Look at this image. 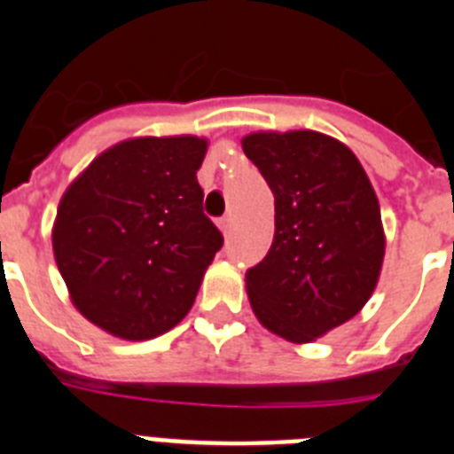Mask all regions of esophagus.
<instances>
[{
    "instance_id": "esophagus-1",
    "label": "esophagus",
    "mask_w": 454,
    "mask_h": 454,
    "mask_svg": "<svg viewBox=\"0 0 454 454\" xmlns=\"http://www.w3.org/2000/svg\"><path fill=\"white\" fill-rule=\"evenodd\" d=\"M219 228H222L223 235H228V232L232 231V215L222 216V219H219Z\"/></svg>"
}]
</instances>
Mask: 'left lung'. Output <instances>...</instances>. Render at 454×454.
<instances>
[{
  "instance_id": "left-lung-1",
  "label": "left lung",
  "mask_w": 454,
  "mask_h": 454,
  "mask_svg": "<svg viewBox=\"0 0 454 454\" xmlns=\"http://www.w3.org/2000/svg\"><path fill=\"white\" fill-rule=\"evenodd\" d=\"M274 194V242L247 271V294L267 331L313 342L352 320L384 262L380 200L342 141L313 129L242 139Z\"/></svg>"
}]
</instances>
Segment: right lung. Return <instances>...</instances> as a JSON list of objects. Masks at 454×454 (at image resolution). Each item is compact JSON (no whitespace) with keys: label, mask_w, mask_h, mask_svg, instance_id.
Returning <instances> with one entry per match:
<instances>
[{"label":"right lung","mask_w":454,"mask_h":454,"mask_svg":"<svg viewBox=\"0 0 454 454\" xmlns=\"http://www.w3.org/2000/svg\"><path fill=\"white\" fill-rule=\"evenodd\" d=\"M207 139L134 137L70 183L52 249L74 309L123 340H151L194 306L223 238L196 180Z\"/></svg>","instance_id":"right-lung-1"}]
</instances>
